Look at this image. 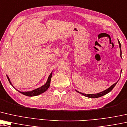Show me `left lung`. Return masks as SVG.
<instances>
[{"mask_svg": "<svg viewBox=\"0 0 127 127\" xmlns=\"http://www.w3.org/2000/svg\"><path fill=\"white\" fill-rule=\"evenodd\" d=\"M119 42V47H120L121 48V44L120 43V42H119V41H118ZM120 56H122L121 55H122V50H121V49H120ZM117 82H116L115 84H114L113 85H112L111 87L108 88V89H106L105 91H104L103 92H101L100 93H96V94H84V93H81V92H79L78 91H77V92L80 93H81V94L85 95V96L86 97H89V98H98V97H101L102 96V95H105L106 94H107V93H108L109 92H110L113 89V88L115 87V85H116Z\"/></svg>", "mask_w": 127, "mask_h": 127, "instance_id": "1", "label": "left lung"}]
</instances>
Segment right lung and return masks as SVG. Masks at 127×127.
I'll return each instance as SVG.
<instances>
[{
  "mask_svg": "<svg viewBox=\"0 0 127 127\" xmlns=\"http://www.w3.org/2000/svg\"><path fill=\"white\" fill-rule=\"evenodd\" d=\"M51 76H52V73H51V74H50V76H49V78H48V80H47V81L46 83L44 85L41 86V87L38 88V89H36L34 90V91H31V92H20V91H19V92L21 93H22V94H23V95H27V96H29V97L35 96V95H39L40 94H42V93L45 92V91H46L47 89H48V88H49V86H50ZM7 78H8V80L9 82H10L11 85H12V84L10 82V78H9V77L7 76ZM17 91H18V90H17Z\"/></svg>",
  "mask_w": 127,
  "mask_h": 127,
  "instance_id": "right-lung-1",
  "label": "right lung"
}]
</instances>
